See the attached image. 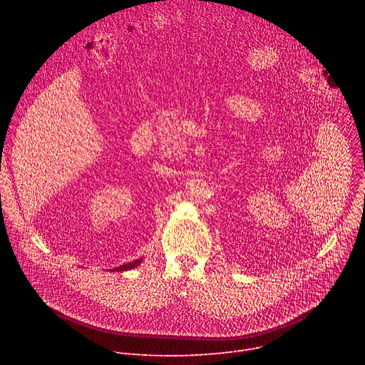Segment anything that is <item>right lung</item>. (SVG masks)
Here are the masks:
<instances>
[{
    "label": "right lung",
    "instance_id": "add662e5",
    "mask_svg": "<svg viewBox=\"0 0 365 365\" xmlns=\"http://www.w3.org/2000/svg\"><path fill=\"white\" fill-rule=\"evenodd\" d=\"M141 259H143V258H140V259H135V262H133V263H127V264H123V266H120V267L114 269V272H125V270H131V269L137 267V266L141 263Z\"/></svg>",
    "mask_w": 365,
    "mask_h": 365
}]
</instances>
